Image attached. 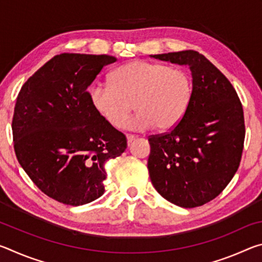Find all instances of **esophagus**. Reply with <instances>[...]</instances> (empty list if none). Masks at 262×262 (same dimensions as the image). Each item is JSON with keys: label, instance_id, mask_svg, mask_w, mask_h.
<instances>
[{"label": "esophagus", "instance_id": "1", "mask_svg": "<svg viewBox=\"0 0 262 262\" xmlns=\"http://www.w3.org/2000/svg\"><path fill=\"white\" fill-rule=\"evenodd\" d=\"M126 137H127V142H128V144L132 143V142L135 140V136H134V135H132V134H127V136H126Z\"/></svg>", "mask_w": 262, "mask_h": 262}]
</instances>
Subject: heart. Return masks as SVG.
Wrapping results in <instances>:
<instances>
[{
	"label": "heart",
	"mask_w": 262,
	"mask_h": 262,
	"mask_svg": "<svg viewBox=\"0 0 262 262\" xmlns=\"http://www.w3.org/2000/svg\"><path fill=\"white\" fill-rule=\"evenodd\" d=\"M192 97L193 79L185 68L142 60L120 66L111 73L110 84L90 90L91 105L112 127L123 126L137 110L126 125L133 130L172 129L183 120Z\"/></svg>",
	"instance_id": "1"
}]
</instances>
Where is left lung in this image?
I'll use <instances>...</instances> for the list:
<instances>
[{"instance_id": "left-lung-1", "label": "left lung", "mask_w": 262, "mask_h": 262, "mask_svg": "<svg viewBox=\"0 0 262 262\" xmlns=\"http://www.w3.org/2000/svg\"><path fill=\"white\" fill-rule=\"evenodd\" d=\"M150 56L187 64L193 77L183 120L170 132L149 136L150 179L171 203L202 206L220 195L238 170L245 139L242 103L229 79L199 52Z\"/></svg>"}]
</instances>
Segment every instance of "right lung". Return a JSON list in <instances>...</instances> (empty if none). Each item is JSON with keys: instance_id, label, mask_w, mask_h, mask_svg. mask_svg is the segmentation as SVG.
I'll return each instance as SVG.
<instances>
[{"instance_id": "right-lung-1", "label": "right lung", "mask_w": 262, "mask_h": 262, "mask_svg": "<svg viewBox=\"0 0 262 262\" xmlns=\"http://www.w3.org/2000/svg\"><path fill=\"white\" fill-rule=\"evenodd\" d=\"M110 55L62 53L21 86L12 118L16 157L35 186L54 200L82 206L104 194L105 163L127 139L101 118L88 86Z\"/></svg>"}]
</instances>
